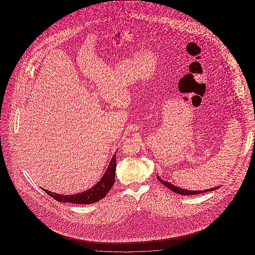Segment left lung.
Listing matches in <instances>:
<instances>
[{"label":"left lung","mask_w":255,"mask_h":255,"mask_svg":"<svg viewBox=\"0 0 255 255\" xmlns=\"http://www.w3.org/2000/svg\"><path fill=\"white\" fill-rule=\"evenodd\" d=\"M158 180L159 182H161V183H163L166 187H168L170 190H172L173 192H175V193H177V194L180 195H196V194H201V193H205V192H207V191H213V190H215V189H217L219 188L220 186H217V187H213V188H210V189H207V190H199V191H195V190H188V189H183V188H181V187H179V186H176V185H174V184H172V183H170L169 182H166V181H163V180H161L159 177L158 176Z\"/></svg>","instance_id":"1"}]
</instances>
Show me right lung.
<instances>
[{
	"label": "right lung",
	"instance_id": "right-lung-1",
	"mask_svg": "<svg viewBox=\"0 0 255 255\" xmlns=\"http://www.w3.org/2000/svg\"><path fill=\"white\" fill-rule=\"evenodd\" d=\"M116 155H117V152L111 159L109 166L107 167V170L105 171L100 181L86 191L73 195H61L46 190L44 188L42 189H44V191L47 194H49L50 197H52L54 200L62 203H72V204H77V205H90V204L97 203L98 201L102 200L107 195L115 182L116 166H117Z\"/></svg>",
	"mask_w": 255,
	"mask_h": 255
}]
</instances>
